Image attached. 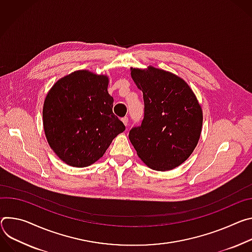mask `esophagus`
Here are the masks:
<instances>
[{"instance_id": "obj_1", "label": "esophagus", "mask_w": 252, "mask_h": 252, "mask_svg": "<svg viewBox=\"0 0 252 252\" xmlns=\"http://www.w3.org/2000/svg\"><path fill=\"white\" fill-rule=\"evenodd\" d=\"M121 120H122V122H123V124H124L125 126L128 125V117H124V118H122Z\"/></svg>"}]
</instances>
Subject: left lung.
<instances>
[{"mask_svg":"<svg viewBox=\"0 0 252 252\" xmlns=\"http://www.w3.org/2000/svg\"><path fill=\"white\" fill-rule=\"evenodd\" d=\"M131 77L143 93L144 118L129 139L138 157L157 171L181 165L197 146L203 122L201 106L179 76L148 66L131 68Z\"/></svg>","mask_w":252,"mask_h":252,"instance_id":"left-lung-1","label":"left lung"}]
</instances>
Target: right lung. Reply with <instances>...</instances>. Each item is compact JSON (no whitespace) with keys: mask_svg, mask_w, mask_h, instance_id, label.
Listing matches in <instances>:
<instances>
[{"mask_svg":"<svg viewBox=\"0 0 252 252\" xmlns=\"http://www.w3.org/2000/svg\"><path fill=\"white\" fill-rule=\"evenodd\" d=\"M109 77L75 71L56 82L43 106V127L51 149L72 167L99 160L113 139L125 130L112 111Z\"/></svg>","mask_w":252,"mask_h":252,"instance_id":"1","label":"right lung"}]
</instances>
